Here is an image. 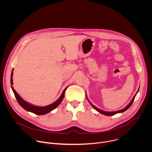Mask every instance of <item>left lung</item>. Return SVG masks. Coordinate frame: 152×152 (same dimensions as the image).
<instances>
[{"mask_svg":"<svg viewBox=\"0 0 152 152\" xmlns=\"http://www.w3.org/2000/svg\"><path fill=\"white\" fill-rule=\"evenodd\" d=\"M139 89H140V87H139V88H138V91H137V93L135 94V96H134V97H133V99H132V100L131 101V102H130L124 108H123V109H122V110H118V111H114V112H106V111H103V110H100V109H99V108H97V107H96L94 105H93L90 102V100H88V99L87 98V96H86V99L88 100V101L89 102V103H90V104L93 106V107L94 108V110H96L97 111H98L99 113H100V114H103V115H107V116H111V115H115V114H118V113H123V112H124L125 111H126L127 110H128L129 108L131 106V105H132V104L133 103V102H134V99H135V96H136V95H137V93L138 92V91H139Z\"/></svg>","mask_w":152,"mask_h":152,"instance_id":"left-lung-1","label":"left lung"}]
</instances>
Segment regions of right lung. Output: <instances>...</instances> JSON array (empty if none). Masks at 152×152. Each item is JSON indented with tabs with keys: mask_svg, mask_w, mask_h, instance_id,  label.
Listing matches in <instances>:
<instances>
[{
	"mask_svg": "<svg viewBox=\"0 0 152 152\" xmlns=\"http://www.w3.org/2000/svg\"><path fill=\"white\" fill-rule=\"evenodd\" d=\"M12 75H13V69L12 70L11 72V84L12 85H13V81H12ZM67 87H66V88L64 89V90L63 91L61 96H60V97L55 102H53V103L48 105L46 106H35L33 104H31L30 103H29L28 102H26L25 100H24L22 98H21L18 94V93L16 92V91L14 89L13 86H11V88L12 90V91L15 95V99L17 100V101L18 102V104L22 107L23 109H25L26 111L32 113L36 115H45L46 114L49 113H50V111H52V110H55V108L62 102L64 97V94H65V91H66V89Z\"/></svg>",
	"mask_w": 152,
	"mask_h": 152,
	"instance_id": "obj_1",
	"label": "right lung"
}]
</instances>
